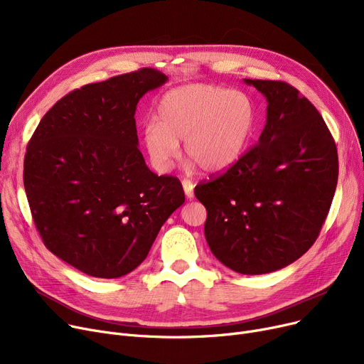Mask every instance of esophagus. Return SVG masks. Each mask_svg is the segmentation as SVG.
I'll list each match as a JSON object with an SVG mask.
<instances>
[{"instance_id":"esophagus-1","label":"esophagus","mask_w":364,"mask_h":364,"mask_svg":"<svg viewBox=\"0 0 364 364\" xmlns=\"http://www.w3.org/2000/svg\"><path fill=\"white\" fill-rule=\"evenodd\" d=\"M193 183L190 180H183V188H184V195L187 199L192 200L195 198V193H193Z\"/></svg>"}]
</instances>
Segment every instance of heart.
Listing matches in <instances>:
<instances>
[{"mask_svg": "<svg viewBox=\"0 0 364 364\" xmlns=\"http://www.w3.org/2000/svg\"><path fill=\"white\" fill-rule=\"evenodd\" d=\"M258 113L246 92L217 84H188L166 91L156 105V122L143 128V146L158 172H168L184 153L206 172L235 166L250 147Z\"/></svg>", "mask_w": 364, "mask_h": 364, "instance_id": "obj_1", "label": "heart"}]
</instances>
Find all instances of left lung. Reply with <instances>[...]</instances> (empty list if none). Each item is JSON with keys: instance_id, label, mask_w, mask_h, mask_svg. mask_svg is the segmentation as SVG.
I'll list each match as a JSON object with an SVG mask.
<instances>
[{"instance_id": "8db88e82", "label": "left lung", "mask_w": 364, "mask_h": 364, "mask_svg": "<svg viewBox=\"0 0 364 364\" xmlns=\"http://www.w3.org/2000/svg\"><path fill=\"white\" fill-rule=\"evenodd\" d=\"M267 100L258 144L223 176L200 183L205 237L240 274L283 269L307 252L328 217L338 151L317 109L289 84L243 80Z\"/></svg>"}]
</instances>
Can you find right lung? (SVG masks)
<instances>
[{
  "instance_id": "1",
  "label": "right lung",
  "mask_w": 364,
  "mask_h": 364,
  "mask_svg": "<svg viewBox=\"0 0 364 364\" xmlns=\"http://www.w3.org/2000/svg\"><path fill=\"white\" fill-rule=\"evenodd\" d=\"M166 81L140 69L84 85L44 114L28 144L23 184L38 232L88 276L137 269L184 203L181 183L151 172L137 147V103Z\"/></svg>"
}]
</instances>
